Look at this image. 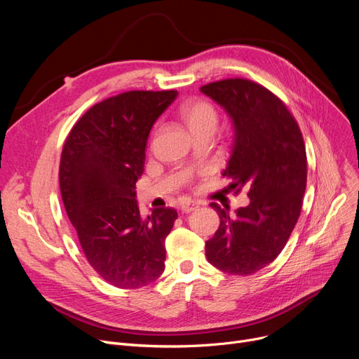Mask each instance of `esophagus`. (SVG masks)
Here are the masks:
<instances>
[{
  "label": "esophagus",
  "mask_w": 359,
  "mask_h": 359,
  "mask_svg": "<svg viewBox=\"0 0 359 359\" xmlns=\"http://www.w3.org/2000/svg\"><path fill=\"white\" fill-rule=\"evenodd\" d=\"M198 208H199V203H198L196 201L186 199V201L180 202V211H182L183 214H189V212H192V211H195V210H198Z\"/></svg>",
  "instance_id": "1"
}]
</instances>
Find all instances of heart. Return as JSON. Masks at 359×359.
Segmentation results:
<instances>
[{"label":"heart","instance_id":"obj_1","mask_svg":"<svg viewBox=\"0 0 359 359\" xmlns=\"http://www.w3.org/2000/svg\"><path fill=\"white\" fill-rule=\"evenodd\" d=\"M179 115L192 135L206 129L214 130L218 122L215 107L205 100L184 102L179 109Z\"/></svg>","mask_w":359,"mask_h":359}]
</instances>
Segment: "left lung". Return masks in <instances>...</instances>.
<instances>
[{"label":"left lung","instance_id":"obj_1","mask_svg":"<svg viewBox=\"0 0 359 359\" xmlns=\"http://www.w3.org/2000/svg\"><path fill=\"white\" fill-rule=\"evenodd\" d=\"M201 91L229 113L234 126L231 157L222 172L250 203L234 214L211 203L219 227L205 243L211 265L230 275H252L285 248L298 221L307 183V156L294 116L279 97L244 79H227Z\"/></svg>","mask_w":359,"mask_h":359}]
</instances>
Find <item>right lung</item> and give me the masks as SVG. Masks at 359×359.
<instances>
[{
    "instance_id": "add662e5",
    "label": "right lung",
    "mask_w": 359,
    "mask_h": 359,
    "mask_svg": "<svg viewBox=\"0 0 359 359\" xmlns=\"http://www.w3.org/2000/svg\"><path fill=\"white\" fill-rule=\"evenodd\" d=\"M176 90H132L90 107L64 144L60 186L83 252L110 285L141 288L164 271V240L177 212L142 217L135 183L144 172L149 130Z\"/></svg>"
}]
</instances>
